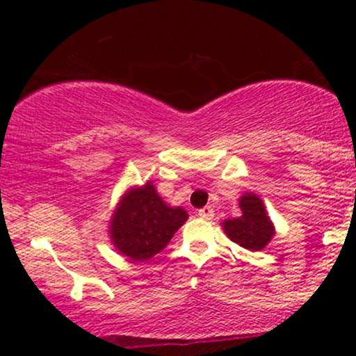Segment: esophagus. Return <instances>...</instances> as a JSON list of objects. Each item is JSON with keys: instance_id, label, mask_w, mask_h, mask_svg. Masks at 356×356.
Here are the masks:
<instances>
[{"instance_id": "esophagus-1", "label": "esophagus", "mask_w": 356, "mask_h": 356, "mask_svg": "<svg viewBox=\"0 0 356 356\" xmlns=\"http://www.w3.org/2000/svg\"><path fill=\"white\" fill-rule=\"evenodd\" d=\"M197 214H199V218L209 220V219L214 218V209H212L211 206H206V207H202V209H199Z\"/></svg>"}]
</instances>
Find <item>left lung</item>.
<instances>
[{
	"instance_id": "left-lung-1",
	"label": "left lung",
	"mask_w": 356,
	"mask_h": 356,
	"mask_svg": "<svg viewBox=\"0 0 356 356\" xmlns=\"http://www.w3.org/2000/svg\"><path fill=\"white\" fill-rule=\"evenodd\" d=\"M239 207L243 216L224 220V231L239 246L261 251L275 234V227L266 216L264 204L257 195L246 194L241 197Z\"/></svg>"
}]
</instances>
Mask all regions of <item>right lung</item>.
<instances>
[{"label": "right lung", "mask_w": 356, "mask_h": 356, "mask_svg": "<svg viewBox=\"0 0 356 356\" xmlns=\"http://www.w3.org/2000/svg\"><path fill=\"white\" fill-rule=\"evenodd\" d=\"M186 220V211L167 206L147 182L130 191L120 202L110 224V236L122 254L132 261H147L169 244Z\"/></svg>", "instance_id": "1"}]
</instances>
